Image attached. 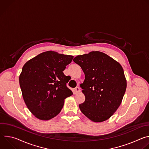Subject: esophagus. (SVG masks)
I'll list each match as a JSON object with an SVG mask.
<instances>
[{"mask_svg": "<svg viewBox=\"0 0 149 149\" xmlns=\"http://www.w3.org/2000/svg\"><path fill=\"white\" fill-rule=\"evenodd\" d=\"M74 90H75V93L77 94V93H79V92H80V88L79 87H75V88H74Z\"/></svg>", "mask_w": 149, "mask_h": 149, "instance_id": "obj_1", "label": "esophagus"}]
</instances>
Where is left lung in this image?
<instances>
[{"mask_svg":"<svg viewBox=\"0 0 149 149\" xmlns=\"http://www.w3.org/2000/svg\"><path fill=\"white\" fill-rule=\"evenodd\" d=\"M73 61L85 74L80 86L86 100L79 105L81 111L94 122L108 120L119 107L126 90L121 65L99 51L78 55Z\"/></svg>","mask_w":149,"mask_h":149,"instance_id":"8db88e82","label":"left lung"}]
</instances>
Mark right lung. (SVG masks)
Segmentation results:
<instances>
[{"instance_id":"obj_1","label":"right lung","mask_w":149,"mask_h":149,"mask_svg":"<svg viewBox=\"0 0 149 149\" xmlns=\"http://www.w3.org/2000/svg\"><path fill=\"white\" fill-rule=\"evenodd\" d=\"M74 56L49 51L25 63L19 76L24 101L36 118L48 120L61 111L64 100L73 94L63 71Z\"/></svg>"}]
</instances>
